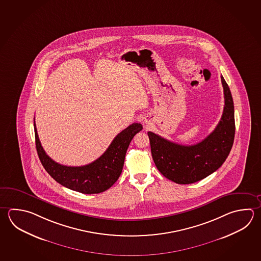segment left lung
<instances>
[{
  "mask_svg": "<svg viewBox=\"0 0 261 261\" xmlns=\"http://www.w3.org/2000/svg\"><path fill=\"white\" fill-rule=\"evenodd\" d=\"M224 108L216 128L201 142L184 146L148 132L154 163L163 176L187 185L200 181L221 167L231 151L234 132V107L231 91L221 75Z\"/></svg>",
  "mask_w": 261,
  "mask_h": 261,
  "instance_id": "obj_1",
  "label": "left lung"
}]
</instances>
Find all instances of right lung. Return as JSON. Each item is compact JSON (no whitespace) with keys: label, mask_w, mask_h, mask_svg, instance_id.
Instances as JSON below:
<instances>
[{"label":"right lung","mask_w":261,"mask_h":261,"mask_svg":"<svg viewBox=\"0 0 261 261\" xmlns=\"http://www.w3.org/2000/svg\"><path fill=\"white\" fill-rule=\"evenodd\" d=\"M142 129L141 123L130 124L115 137L107 150L93 163L72 167L56 163L46 154L40 144L34 121L36 148L45 170L60 185L83 194L104 192L118 180L129 144L135 135Z\"/></svg>","instance_id":"add662e5"}]
</instances>
